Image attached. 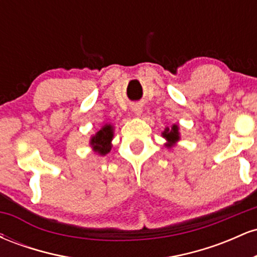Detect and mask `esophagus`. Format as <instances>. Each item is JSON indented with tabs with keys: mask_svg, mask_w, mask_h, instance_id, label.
Listing matches in <instances>:
<instances>
[{
	"mask_svg": "<svg viewBox=\"0 0 257 257\" xmlns=\"http://www.w3.org/2000/svg\"><path fill=\"white\" fill-rule=\"evenodd\" d=\"M133 111L135 112V114H141V112H143V108H141V106L140 105H135L134 107H133Z\"/></svg>",
	"mask_w": 257,
	"mask_h": 257,
	"instance_id": "esophagus-1",
	"label": "esophagus"
}]
</instances>
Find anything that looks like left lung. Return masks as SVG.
<instances>
[{
    "instance_id": "left-lung-1",
    "label": "left lung",
    "mask_w": 257,
    "mask_h": 257,
    "mask_svg": "<svg viewBox=\"0 0 257 257\" xmlns=\"http://www.w3.org/2000/svg\"><path fill=\"white\" fill-rule=\"evenodd\" d=\"M163 137L169 141L167 146H172L175 141L179 140V132H178V125H173L172 131H169V128L166 129V132L163 133Z\"/></svg>"
}]
</instances>
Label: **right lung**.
Segmentation results:
<instances>
[{
  "mask_svg": "<svg viewBox=\"0 0 257 257\" xmlns=\"http://www.w3.org/2000/svg\"><path fill=\"white\" fill-rule=\"evenodd\" d=\"M112 137H113L112 125L106 124L102 126V128L91 138L90 144L91 146H93L94 151L100 153V155L102 156L110 152Z\"/></svg>",
  "mask_w": 257,
  "mask_h": 257,
  "instance_id": "1",
  "label": "right lung"
}]
</instances>
